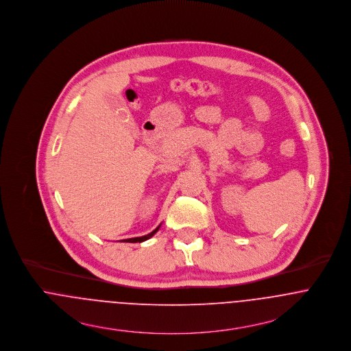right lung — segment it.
Instances as JSON below:
<instances>
[{
    "label": "right lung",
    "instance_id": "right-lung-1",
    "mask_svg": "<svg viewBox=\"0 0 351 351\" xmlns=\"http://www.w3.org/2000/svg\"><path fill=\"white\" fill-rule=\"evenodd\" d=\"M160 229V225L157 226L156 229L152 232V233L147 234V235H143V237H136V238H129V239H123L122 242H144V241H147V239H149L151 237H154L155 234L157 233V230Z\"/></svg>",
    "mask_w": 351,
    "mask_h": 351
}]
</instances>
